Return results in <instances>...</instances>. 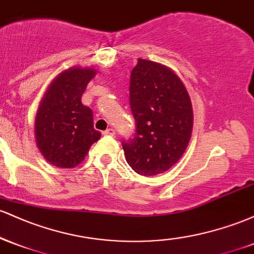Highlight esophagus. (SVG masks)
<instances>
[{"label":"esophagus","instance_id":"esophagus-1","mask_svg":"<svg viewBox=\"0 0 254 254\" xmlns=\"http://www.w3.org/2000/svg\"><path fill=\"white\" fill-rule=\"evenodd\" d=\"M103 135L104 136H113L115 135V130L111 129L110 127V129H106L105 131H103Z\"/></svg>","mask_w":254,"mask_h":254}]
</instances>
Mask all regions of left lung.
Segmentation results:
<instances>
[{"instance_id":"obj_1","label":"left lung","mask_w":254,"mask_h":254,"mask_svg":"<svg viewBox=\"0 0 254 254\" xmlns=\"http://www.w3.org/2000/svg\"><path fill=\"white\" fill-rule=\"evenodd\" d=\"M130 109L135 118L132 138L122 142L127 164L151 177L170 170L188 147L193 112L179 77L162 64L139 58L130 74Z\"/></svg>"}]
</instances>
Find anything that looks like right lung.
<instances>
[{"label":"right lung","mask_w":254,"mask_h":254,"mask_svg":"<svg viewBox=\"0 0 254 254\" xmlns=\"http://www.w3.org/2000/svg\"><path fill=\"white\" fill-rule=\"evenodd\" d=\"M94 69L71 68L52 81L36 116V139L51 165L71 168L80 164L90 145L100 138L93 112L81 103Z\"/></svg>","instance_id":"obj_1"}]
</instances>
